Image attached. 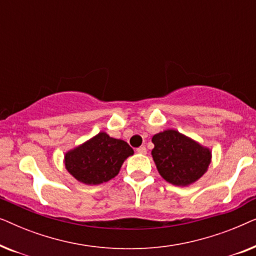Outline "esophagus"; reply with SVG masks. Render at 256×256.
Segmentation results:
<instances>
[{
    "label": "esophagus",
    "instance_id": "34e87169",
    "mask_svg": "<svg viewBox=\"0 0 256 256\" xmlns=\"http://www.w3.org/2000/svg\"><path fill=\"white\" fill-rule=\"evenodd\" d=\"M138 152L141 154V155H146V148L144 146H140V148H138Z\"/></svg>",
    "mask_w": 256,
    "mask_h": 256
}]
</instances>
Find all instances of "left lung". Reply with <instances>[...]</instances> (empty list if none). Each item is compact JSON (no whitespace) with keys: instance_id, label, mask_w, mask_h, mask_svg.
Masks as SVG:
<instances>
[{"instance_id":"obj_1","label":"left lung","mask_w":256,"mask_h":256,"mask_svg":"<svg viewBox=\"0 0 256 256\" xmlns=\"http://www.w3.org/2000/svg\"><path fill=\"white\" fill-rule=\"evenodd\" d=\"M154 162L160 176L169 183L186 186L206 172L211 152L174 129L152 136Z\"/></svg>"}]
</instances>
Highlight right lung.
I'll use <instances>...</instances> for the list:
<instances>
[{
    "label": "right lung",
    "instance_id": "obj_1",
    "mask_svg": "<svg viewBox=\"0 0 256 256\" xmlns=\"http://www.w3.org/2000/svg\"><path fill=\"white\" fill-rule=\"evenodd\" d=\"M134 154L127 142L99 132L66 152L65 166L76 180L96 185L114 178L127 157Z\"/></svg>",
    "mask_w": 256,
    "mask_h": 256
}]
</instances>
